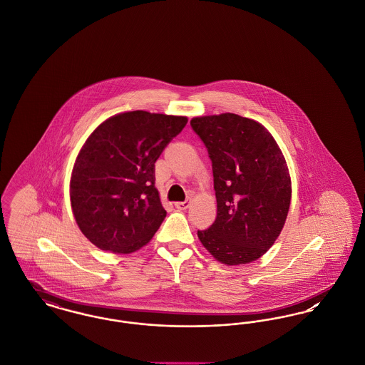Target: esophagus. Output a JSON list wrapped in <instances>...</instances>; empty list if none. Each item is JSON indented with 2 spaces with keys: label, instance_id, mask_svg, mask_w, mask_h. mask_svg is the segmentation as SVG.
<instances>
[{
  "label": "esophagus",
  "instance_id": "1",
  "mask_svg": "<svg viewBox=\"0 0 365 365\" xmlns=\"http://www.w3.org/2000/svg\"><path fill=\"white\" fill-rule=\"evenodd\" d=\"M190 207V201H185V202H175V208L179 210H186Z\"/></svg>",
  "mask_w": 365,
  "mask_h": 365
}]
</instances>
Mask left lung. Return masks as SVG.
<instances>
[{"instance_id": "left-lung-1", "label": "left lung", "mask_w": 365, "mask_h": 365, "mask_svg": "<svg viewBox=\"0 0 365 365\" xmlns=\"http://www.w3.org/2000/svg\"><path fill=\"white\" fill-rule=\"evenodd\" d=\"M192 130L204 140L213 168L217 215L198 240L226 265L259 260L278 240L290 201L286 158L271 133L235 113L197 116Z\"/></svg>"}]
</instances>
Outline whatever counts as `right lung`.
I'll list each match as a JSON object with an SVG mask.
<instances>
[{"instance_id":"obj_1","label":"right lung","mask_w":365,"mask_h":365,"mask_svg":"<svg viewBox=\"0 0 365 365\" xmlns=\"http://www.w3.org/2000/svg\"><path fill=\"white\" fill-rule=\"evenodd\" d=\"M186 123V116L131 110L88 135L72 168L70 198L76 225L94 246L130 255L150 242L167 215L155 163Z\"/></svg>"}]
</instances>
